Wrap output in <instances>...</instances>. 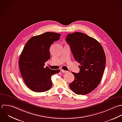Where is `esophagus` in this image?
Instances as JSON below:
<instances>
[{"label":"esophagus","mask_w":122,"mask_h":122,"mask_svg":"<svg viewBox=\"0 0 122 122\" xmlns=\"http://www.w3.org/2000/svg\"><path fill=\"white\" fill-rule=\"evenodd\" d=\"M61 72H62V73H66V72H67V71H65V70H63V69H61Z\"/></svg>","instance_id":"esophagus-1"}]
</instances>
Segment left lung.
<instances>
[{
	"label": "left lung",
	"mask_w": 122,
	"mask_h": 122,
	"mask_svg": "<svg viewBox=\"0 0 122 122\" xmlns=\"http://www.w3.org/2000/svg\"><path fill=\"white\" fill-rule=\"evenodd\" d=\"M66 42L80 65L79 73L72 72L75 79L69 87L77 95L88 94L97 87L102 78L106 62L104 50L96 39L79 32L68 34Z\"/></svg>",
	"instance_id": "left-lung-1"
}]
</instances>
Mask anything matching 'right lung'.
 Instances as JSON below:
<instances>
[{
    "label": "right lung",
    "instance_id": "1",
    "mask_svg": "<svg viewBox=\"0 0 122 122\" xmlns=\"http://www.w3.org/2000/svg\"><path fill=\"white\" fill-rule=\"evenodd\" d=\"M61 35L46 32L30 38L25 44L19 59V66L26 86L36 92L49 90L52 86L51 77L60 70H52L45 63L50 58L49 48Z\"/></svg>",
    "mask_w": 122,
    "mask_h": 122
}]
</instances>
